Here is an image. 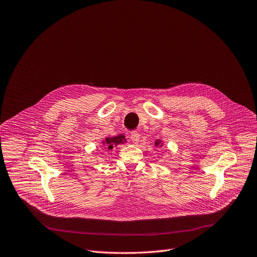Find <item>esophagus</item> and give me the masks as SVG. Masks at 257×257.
Returning a JSON list of instances; mask_svg holds the SVG:
<instances>
[{"label": "esophagus", "instance_id": "34e87169", "mask_svg": "<svg viewBox=\"0 0 257 257\" xmlns=\"http://www.w3.org/2000/svg\"><path fill=\"white\" fill-rule=\"evenodd\" d=\"M130 140L133 144H138L140 142V133L137 131H132L130 133Z\"/></svg>", "mask_w": 257, "mask_h": 257}]
</instances>
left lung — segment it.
Returning a JSON list of instances; mask_svg holds the SVG:
<instances>
[{"instance_id":"obj_1","label":"left lung","mask_w":257,"mask_h":257,"mask_svg":"<svg viewBox=\"0 0 257 257\" xmlns=\"http://www.w3.org/2000/svg\"><path fill=\"white\" fill-rule=\"evenodd\" d=\"M160 143H161V141H155V143H154V145H155V146H159V145H160Z\"/></svg>"}]
</instances>
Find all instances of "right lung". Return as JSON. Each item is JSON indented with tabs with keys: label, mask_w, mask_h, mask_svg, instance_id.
Masks as SVG:
<instances>
[{
	"label": "right lung",
	"mask_w": 257,
	"mask_h": 257,
	"mask_svg": "<svg viewBox=\"0 0 257 257\" xmlns=\"http://www.w3.org/2000/svg\"><path fill=\"white\" fill-rule=\"evenodd\" d=\"M124 142H125L124 136H117L113 138H106V140L103 141V144L107 147V149H112L114 145L122 144Z\"/></svg>",
	"instance_id": "add662e5"
}]
</instances>
